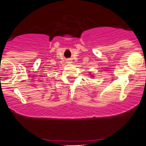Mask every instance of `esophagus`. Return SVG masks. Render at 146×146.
I'll list each match as a JSON object with an SVG mask.
<instances>
[{"mask_svg": "<svg viewBox=\"0 0 146 146\" xmlns=\"http://www.w3.org/2000/svg\"><path fill=\"white\" fill-rule=\"evenodd\" d=\"M67 63H68V64H70V63H72V62L70 61V60H69V61H68V62H67Z\"/></svg>", "mask_w": 146, "mask_h": 146, "instance_id": "34e87169", "label": "esophagus"}]
</instances>
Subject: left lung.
I'll return each mask as SVG.
<instances>
[{"mask_svg": "<svg viewBox=\"0 0 146 146\" xmlns=\"http://www.w3.org/2000/svg\"><path fill=\"white\" fill-rule=\"evenodd\" d=\"M91 76H93V75H92V74H91Z\"/></svg>", "mask_w": 146, "mask_h": 146, "instance_id": "obj_1", "label": "left lung"}]
</instances>
